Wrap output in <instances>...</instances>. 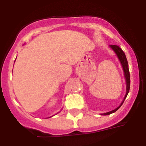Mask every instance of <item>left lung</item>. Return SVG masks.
<instances>
[{"mask_svg":"<svg viewBox=\"0 0 146 146\" xmlns=\"http://www.w3.org/2000/svg\"><path fill=\"white\" fill-rule=\"evenodd\" d=\"M110 47L114 51V52H115V54H117V57H118L119 61H120L121 64L122 68H123V73H124V77L125 78H126V92L123 101H122V102L121 103V104L118 107H117V108H116L115 110H112V111H109V112L101 114V115H109V114H112V113L115 112L116 111H117V110L120 108L121 106L123 104V102H124L125 99H126V97H127L128 93H129V90H130V73H129V65H128V61H127V59H126V55H125L123 51L121 50V48L119 46H118L117 45H110Z\"/></svg>","mask_w":146,"mask_h":146,"instance_id":"1","label":"left lung"}]
</instances>
